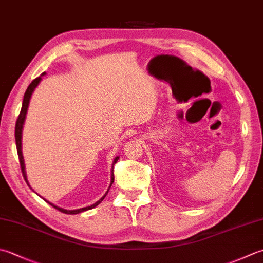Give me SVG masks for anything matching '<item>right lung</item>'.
I'll return each mask as SVG.
<instances>
[{
	"mask_svg": "<svg viewBox=\"0 0 263 263\" xmlns=\"http://www.w3.org/2000/svg\"><path fill=\"white\" fill-rule=\"evenodd\" d=\"M46 73L44 71V73H42V75L39 76L37 79H35L32 83H30L27 87V90H26L25 95H24V100H23V106H22V110H20V114L18 116V120H17V123H15V130H14V137H15V146H17V152H18V157H19V162H20V167H22V172H23V176L26 180V182H27L28 186L30 187V184L28 183V180H27V174H26V171H25V161H24V156H23V151H22V138H23V127H24V123H25V118H26V114H27V109H28V106H29V100L30 98H32V95L34 90L36 89V86H37L40 84L41 80H42V76H44ZM118 156L115 157L114 162H112V166H111V174H110V184H109V188L111 187L112 182H114V165L115 163L118 161ZM109 188L107 189L106 194L102 196L98 202H96L95 204L90 205V206H86V208H82V209H77V210H65L63 208H59L57 206V205L50 203L49 200H46L45 198H43L46 203H49L51 206H53L54 209L59 210L60 212L63 213H66V214H79L81 212H84V211H87V210H91L96 208L97 205H99L102 200H104V198L106 197V195L108 194V192H109Z\"/></svg>",
	"mask_w": 263,
	"mask_h": 263,
	"instance_id": "obj_1",
	"label": "right lung"
}]
</instances>
